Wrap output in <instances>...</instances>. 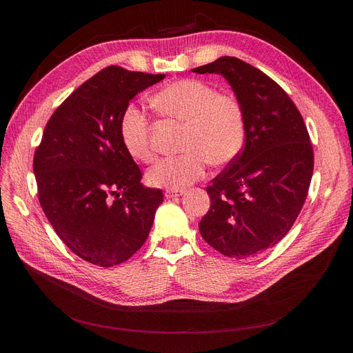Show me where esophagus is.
<instances>
[{
    "label": "esophagus",
    "mask_w": 353,
    "mask_h": 353,
    "mask_svg": "<svg viewBox=\"0 0 353 353\" xmlns=\"http://www.w3.org/2000/svg\"><path fill=\"white\" fill-rule=\"evenodd\" d=\"M184 193H185L184 188H179V190H166V191H165V197H166V199H172V197L183 196Z\"/></svg>",
    "instance_id": "1"
}]
</instances>
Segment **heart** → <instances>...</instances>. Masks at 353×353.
Masks as SVG:
<instances>
[{
  "mask_svg": "<svg viewBox=\"0 0 353 353\" xmlns=\"http://www.w3.org/2000/svg\"><path fill=\"white\" fill-rule=\"evenodd\" d=\"M152 103L157 112L185 125L181 140L184 153L165 157L148 170L154 187L179 190L206 174L209 162L222 166L232 162L245 143V117L241 104L231 94L218 92L210 83L185 78L160 88ZM119 134L126 153L137 162L152 163L154 147L150 121L135 104L126 105L119 119Z\"/></svg>",
  "mask_w": 353,
  "mask_h": 353,
  "instance_id": "obj_1",
  "label": "heart"
}]
</instances>
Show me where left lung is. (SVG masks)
<instances>
[{"label": "left lung", "mask_w": 353, "mask_h": 353, "mask_svg": "<svg viewBox=\"0 0 353 353\" xmlns=\"http://www.w3.org/2000/svg\"><path fill=\"white\" fill-rule=\"evenodd\" d=\"M196 73H221L245 117L240 154L206 188L210 209L201 237L234 259L271 249L290 231L307 196L314 150L296 104L268 74L237 57H219Z\"/></svg>", "instance_id": "left-lung-1"}]
</instances>
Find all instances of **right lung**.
<instances>
[{"mask_svg":"<svg viewBox=\"0 0 353 353\" xmlns=\"http://www.w3.org/2000/svg\"><path fill=\"white\" fill-rule=\"evenodd\" d=\"M165 74L109 66L74 90L51 114L35 150L34 172L46 216L81 259L114 266L141 249L163 201L119 134L123 109Z\"/></svg>","mask_w":353,"mask_h":353,"instance_id":"1","label":"right lung"}]
</instances>
